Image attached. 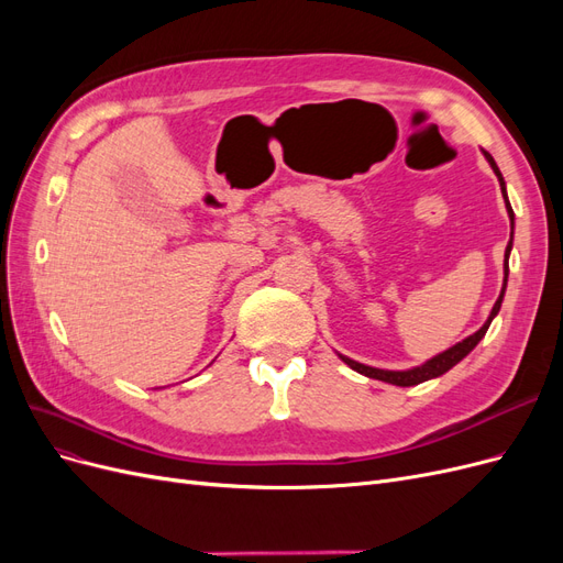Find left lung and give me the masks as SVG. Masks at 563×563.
<instances>
[{"label":"left lung","mask_w":563,"mask_h":563,"mask_svg":"<svg viewBox=\"0 0 563 563\" xmlns=\"http://www.w3.org/2000/svg\"><path fill=\"white\" fill-rule=\"evenodd\" d=\"M484 155H486V159H488L490 168H493V172H496V176H498V180H500V190H503V197H505V207H507V213H509V220H512V230H515V211H512V207H509V201H507V190H505V180H503L500 168H498V164H496V162H493V157L488 155V152H484ZM509 251H512V240H509V244H507V249H505V279H503V291H500V296H498L496 305H493V310H490V314H488V319H486L484 327H482L479 331H476V333L467 335V338L463 340V343H455V345H453V347H449L446 352H441V354L432 356V360H428L424 364H420V366H416V368H408V371H385V368H373V366H366V364H360V362L350 360V356H343V354H338V356H340V360H343L352 371L362 373V376H366V378H376V380H383V383H389V385H399V387H411V385H420V383H424V380H432V378L444 376L446 371H451L457 362H463L465 356H467L476 345H479V340L486 335V331H488V327H490L493 317H496V314L500 312L503 296H505V286H507V272H509V267H507Z\"/></svg>","instance_id":"8db88e82"}]
</instances>
